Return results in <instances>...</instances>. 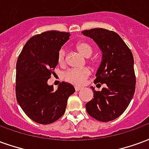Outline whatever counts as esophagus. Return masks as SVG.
I'll use <instances>...</instances> for the list:
<instances>
[{
    "label": "esophagus",
    "mask_w": 149,
    "mask_h": 149,
    "mask_svg": "<svg viewBox=\"0 0 149 149\" xmlns=\"http://www.w3.org/2000/svg\"><path fill=\"white\" fill-rule=\"evenodd\" d=\"M75 90L77 91H77H79V90H81V87H78V86H75Z\"/></svg>",
    "instance_id": "1"
}]
</instances>
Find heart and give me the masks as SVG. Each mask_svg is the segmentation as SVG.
I'll return each instance as SVG.
<instances>
[{"mask_svg": "<svg viewBox=\"0 0 149 149\" xmlns=\"http://www.w3.org/2000/svg\"><path fill=\"white\" fill-rule=\"evenodd\" d=\"M76 47L78 51L85 57L90 56L93 53V47L89 43L86 41L78 42ZM57 61L59 65H64L65 64V51L64 49H61L59 50L57 54ZM90 74L91 71L88 68H84L81 69L71 68L65 72L62 75V77L64 81L70 84L81 85L84 84V82L87 80V78L90 76Z\"/></svg>", "mask_w": 149, "mask_h": 149, "instance_id": "heart-1", "label": "heart"}]
</instances>
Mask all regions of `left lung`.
Returning a JSON list of instances; mask_svg holds the SVG:
<instances>
[{
    "instance_id": "1",
    "label": "left lung",
    "mask_w": 149,
    "mask_h": 149,
    "mask_svg": "<svg viewBox=\"0 0 149 149\" xmlns=\"http://www.w3.org/2000/svg\"><path fill=\"white\" fill-rule=\"evenodd\" d=\"M97 43L103 52L102 61L94 84H105L101 91L94 90L86 111L97 120H115L128 108L136 88L134 60L131 50L121 37L105 29H92L81 32Z\"/></svg>"
}]
</instances>
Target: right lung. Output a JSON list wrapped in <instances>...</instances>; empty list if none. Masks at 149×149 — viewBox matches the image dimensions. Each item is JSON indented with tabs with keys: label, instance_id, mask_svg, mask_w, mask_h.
<instances>
[{
	"label": "right lung",
	"instance_id": "right-lung-1",
	"mask_svg": "<svg viewBox=\"0 0 149 149\" xmlns=\"http://www.w3.org/2000/svg\"><path fill=\"white\" fill-rule=\"evenodd\" d=\"M71 35L48 31L28 40L17 61L16 97L24 113L33 121L49 125L64 115L67 100L74 93L72 84L61 82L56 90L47 81L58 64L57 54Z\"/></svg>",
	"mask_w": 149,
	"mask_h": 149
}]
</instances>
